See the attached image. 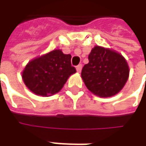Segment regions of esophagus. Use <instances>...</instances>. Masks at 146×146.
<instances>
[{
	"label": "esophagus",
	"mask_w": 146,
	"mask_h": 146,
	"mask_svg": "<svg viewBox=\"0 0 146 146\" xmlns=\"http://www.w3.org/2000/svg\"><path fill=\"white\" fill-rule=\"evenodd\" d=\"M81 70H82V65H78V66H76V70H77V72H78V73H80Z\"/></svg>",
	"instance_id": "1"
}]
</instances>
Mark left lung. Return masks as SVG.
Segmentation results:
<instances>
[{
	"instance_id": "8db88e82",
	"label": "left lung",
	"mask_w": 146,
	"mask_h": 146,
	"mask_svg": "<svg viewBox=\"0 0 146 146\" xmlns=\"http://www.w3.org/2000/svg\"><path fill=\"white\" fill-rule=\"evenodd\" d=\"M129 70L122 54L97 45L88 55V63L82 69L81 78L91 93L101 98H110L124 87Z\"/></svg>"
}]
</instances>
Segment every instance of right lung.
Here are the masks:
<instances>
[{
    "label": "right lung",
    "instance_id": "obj_1",
    "mask_svg": "<svg viewBox=\"0 0 146 146\" xmlns=\"http://www.w3.org/2000/svg\"><path fill=\"white\" fill-rule=\"evenodd\" d=\"M71 55L54 49L31 60L22 72L27 88L33 93L48 97L58 93L71 75L76 72L71 66Z\"/></svg>",
    "mask_w": 146,
    "mask_h": 146
}]
</instances>
